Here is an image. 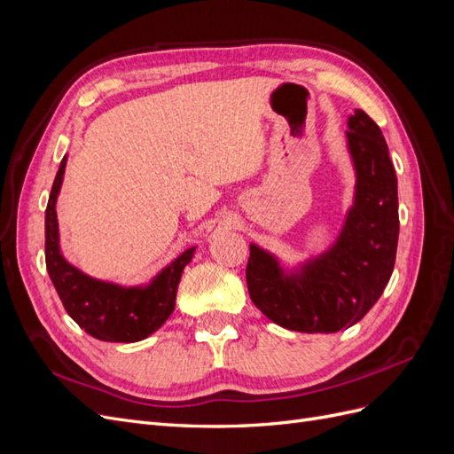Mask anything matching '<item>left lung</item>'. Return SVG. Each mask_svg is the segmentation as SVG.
<instances>
[{"label":"left lung","mask_w":454,"mask_h":454,"mask_svg":"<svg viewBox=\"0 0 454 454\" xmlns=\"http://www.w3.org/2000/svg\"><path fill=\"white\" fill-rule=\"evenodd\" d=\"M348 153L356 170L354 204L327 252L286 270L250 244L246 282L269 320L301 333H335L360 322L387 287L397 250V177L387 140L362 109L348 117Z\"/></svg>","instance_id":"1"}]
</instances>
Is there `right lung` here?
I'll use <instances>...</instances> for the list:
<instances>
[{"mask_svg":"<svg viewBox=\"0 0 454 454\" xmlns=\"http://www.w3.org/2000/svg\"><path fill=\"white\" fill-rule=\"evenodd\" d=\"M66 160L54 177L45 210V263L66 312L89 335L107 342H136L149 337L168 320L176 307L177 284L195 246L177 255L147 286L125 287L92 278L60 252L57 199L64 180Z\"/></svg>","mask_w":454,"mask_h":454,"instance_id":"add662e5","label":"right lung"}]
</instances>
